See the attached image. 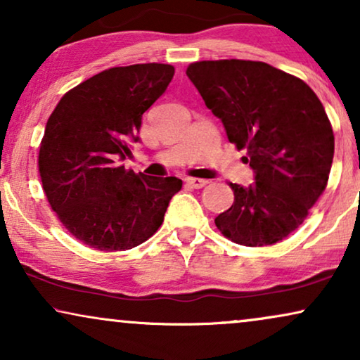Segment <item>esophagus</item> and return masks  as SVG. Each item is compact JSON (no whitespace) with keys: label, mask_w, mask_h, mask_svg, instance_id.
I'll use <instances>...</instances> for the list:
<instances>
[{"label":"esophagus","mask_w":360,"mask_h":360,"mask_svg":"<svg viewBox=\"0 0 360 360\" xmlns=\"http://www.w3.org/2000/svg\"><path fill=\"white\" fill-rule=\"evenodd\" d=\"M186 185H190L191 188H203L205 185H208V180L203 179H185Z\"/></svg>","instance_id":"34e87169"}]
</instances>
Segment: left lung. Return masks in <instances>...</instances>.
<instances>
[{"mask_svg":"<svg viewBox=\"0 0 360 360\" xmlns=\"http://www.w3.org/2000/svg\"><path fill=\"white\" fill-rule=\"evenodd\" d=\"M186 77L254 170V184H229L234 203L216 216L218 229L249 248L285 239L329 179L334 134L321 101L303 80L265 62H195Z\"/></svg>","mask_w":360,"mask_h":360,"instance_id":"1","label":"left lung"}]
</instances>
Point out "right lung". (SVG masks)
<instances>
[{
  "mask_svg": "<svg viewBox=\"0 0 360 360\" xmlns=\"http://www.w3.org/2000/svg\"><path fill=\"white\" fill-rule=\"evenodd\" d=\"M167 63L115 67L62 96L39 150L46 196L68 233L96 250H126L160 228L176 176L127 170L142 115L174 78Z\"/></svg>",
  "mask_w": 360,
  "mask_h": 360,
  "instance_id": "1",
  "label": "right lung"
}]
</instances>
